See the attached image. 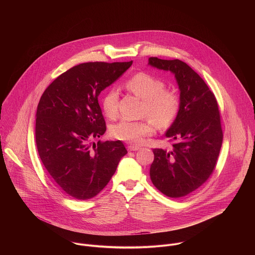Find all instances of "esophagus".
I'll return each instance as SVG.
<instances>
[{
  "mask_svg": "<svg viewBox=\"0 0 255 255\" xmlns=\"http://www.w3.org/2000/svg\"><path fill=\"white\" fill-rule=\"evenodd\" d=\"M139 149H140V147H138V146H128V151H137V150H139Z\"/></svg>",
  "mask_w": 255,
  "mask_h": 255,
  "instance_id": "1",
  "label": "esophagus"
}]
</instances>
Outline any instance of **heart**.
<instances>
[{
  "label": "heart",
  "mask_w": 255,
  "mask_h": 255,
  "mask_svg": "<svg viewBox=\"0 0 255 255\" xmlns=\"http://www.w3.org/2000/svg\"><path fill=\"white\" fill-rule=\"evenodd\" d=\"M126 88L144 101L142 115L148 116L160 128L173 124L181 109V97L175 90L165 89L166 83L150 73H138L126 82ZM102 108L110 119L118 115L119 91L109 88L102 97ZM112 134L123 141L141 144L146 136L154 132V124L149 119L131 121L124 119L112 128Z\"/></svg>",
  "instance_id": "b5f03b06"
}]
</instances>
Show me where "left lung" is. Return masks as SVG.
Masks as SVG:
<instances>
[{
  "label": "left lung",
  "mask_w": 255,
  "mask_h": 255,
  "mask_svg": "<svg viewBox=\"0 0 255 255\" xmlns=\"http://www.w3.org/2000/svg\"><path fill=\"white\" fill-rule=\"evenodd\" d=\"M148 65L175 74L181 109L166 132L174 141L170 150L153 149L150 167L153 184L169 197H183L208 180L213 173L223 131L217 100L205 81L180 60L151 57Z\"/></svg>",
  "instance_id": "8db88e82"
}]
</instances>
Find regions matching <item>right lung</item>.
Instances as JSON below:
<instances>
[{
  "label": "right lung",
  "instance_id": "right-lung-1",
  "mask_svg": "<svg viewBox=\"0 0 255 255\" xmlns=\"http://www.w3.org/2000/svg\"><path fill=\"white\" fill-rule=\"evenodd\" d=\"M131 65H77L59 75L40 98L35 126L40 159L57 185L75 199L96 196L128 153L120 140L90 141L106 131L99 94Z\"/></svg>",
  "mask_w": 255,
  "mask_h": 255
}]
</instances>
